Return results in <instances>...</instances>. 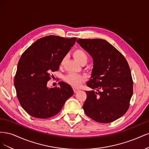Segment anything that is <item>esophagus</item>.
Segmentation results:
<instances>
[{
	"label": "esophagus",
	"mask_w": 149,
	"mask_h": 149,
	"mask_svg": "<svg viewBox=\"0 0 149 149\" xmlns=\"http://www.w3.org/2000/svg\"><path fill=\"white\" fill-rule=\"evenodd\" d=\"M79 88H73V91H74V93H78L79 91Z\"/></svg>",
	"instance_id": "34e87169"
}]
</instances>
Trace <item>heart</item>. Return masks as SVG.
<instances>
[{
  "label": "heart",
  "instance_id": "1",
  "mask_svg": "<svg viewBox=\"0 0 149 149\" xmlns=\"http://www.w3.org/2000/svg\"><path fill=\"white\" fill-rule=\"evenodd\" d=\"M73 56L81 65L86 64L88 60V55L84 49L81 48L76 49L73 52ZM66 60V57L63 58L61 61V65H63ZM65 81L74 87H79L84 81L83 76L78 74L71 73L66 75L65 77Z\"/></svg>",
  "mask_w": 149,
  "mask_h": 149
}]
</instances>
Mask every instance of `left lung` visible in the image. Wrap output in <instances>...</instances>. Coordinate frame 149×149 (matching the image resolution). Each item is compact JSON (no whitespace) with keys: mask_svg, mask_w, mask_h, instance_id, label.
<instances>
[{"mask_svg":"<svg viewBox=\"0 0 149 149\" xmlns=\"http://www.w3.org/2000/svg\"><path fill=\"white\" fill-rule=\"evenodd\" d=\"M78 43L93 59L91 77L86 84L83 109L90 118L109 123L123 116L133 94L131 72L124 56L102 39H78Z\"/></svg>","mask_w":149,"mask_h":149,"instance_id":"8db88e82","label":"left lung"}]
</instances>
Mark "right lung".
Wrapping results in <instances>:
<instances>
[{
    "label": "right lung",
    "instance_id": "1",
    "mask_svg": "<svg viewBox=\"0 0 149 149\" xmlns=\"http://www.w3.org/2000/svg\"><path fill=\"white\" fill-rule=\"evenodd\" d=\"M76 38L49 35L34 42L22 54L14 79L17 96L22 108L35 118L47 119L60 111L73 95L71 86L63 81L49 88L51 73L59 69L61 61Z\"/></svg>",
    "mask_w": 149,
    "mask_h": 149
}]
</instances>
